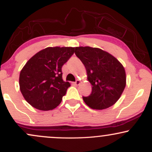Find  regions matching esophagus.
<instances>
[{"instance_id": "34e87169", "label": "esophagus", "mask_w": 152, "mask_h": 152, "mask_svg": "<svg viewBox=\"0 0 152 152\" xmlns=\"http://www.w3.org/2000/svg\"><path fill=\"white\" fill-rule=\"evenodd\" d=\"M80 83H81V81H80L79 80H76V81L74 82V83L76 85V86H77V85H79Z\"/></svg>"}]
</instances>
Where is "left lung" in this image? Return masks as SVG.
<instances>
[{"label": "left lung", "mask_w": 152, "mask_h": 152, "mask_svg": "<svg viewBox=\"0 0 152 152\" xmlns=\"http://www.w3.org/2000/svg\"><path fill=\"white\" fill-rule=\"evenodd\" d=\"M75 54L86 69L92 91L83 96L84 102L93 109H105L116 103L126 86L124 66L112 55L98 48L76 47Z\"/></svg>", "instance_id": "8db88e82"}]
</instances>
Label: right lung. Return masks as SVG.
<instances>
[{
	"label": "right lung",
	"mask_w": 152,
	"mask_h": 152,
	"mask_svg": "<svg viewBox=\"0 0 152 152\" xmlns=\"http://www.w3.org/2000/svg\"><path fill=\"white\" fill-rule=\"evenodd\" d=\"M74 53L73 47H48L35 54L20 73V90L33 107L48 111L61 102L69 82L62 79V66Z\"/></svg>",
	"instance_id": "add662e5"
}]
</instances>
